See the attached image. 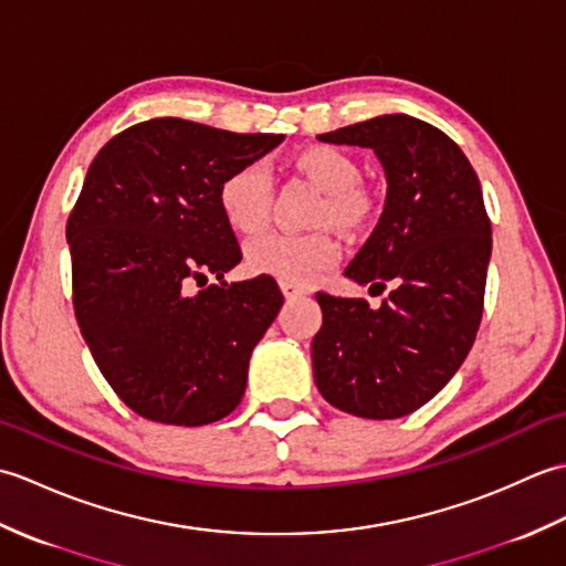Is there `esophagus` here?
Here are the masks:
<instances>
[{"label": "esophagus", "mask_w": 566, "mask_h": 566, "mask_svg": "<svg viewBox=\"0 0 566 566\" xmlns=\"http://www.w3.org/2000/svg\"><path fill=\"white\" fill-rule=\"evenodd\" d=\"M280 290H282V294H284L286 298H294V296H304V294H308L306 286L296 284V282H286V280H282V282H280Z\"/></svg>", "instance_id": "esophagus-1"}]
</instances>
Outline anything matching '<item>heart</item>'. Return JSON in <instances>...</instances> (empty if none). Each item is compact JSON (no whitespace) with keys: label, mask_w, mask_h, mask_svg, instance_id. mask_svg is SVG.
Segmentation results:
<instances>
[{"label":"heart","mask_w":566,"mask_h":566,"mask_svg":"<svg viewBox=\"0 0 566 566\" xmlns=\"http://www.w3.org/2000/svg\"><path fill=\"white\" fill-rule=\"evenodd\" d=\"M296 167L311 182L326 191L318 209V223H333L355 231L369 219L371 197L357 182L359 167L353 155L333 146H314L296 155ZM223 219L240 233H258L270 219L272 177L268 165L252 160L235 167L219 187ZM340 258V245L331 233H264L245 245L250 272L270 274L286 282H314Z\"/></svg>","instance_id":"b5f03b06"}]
</instances>
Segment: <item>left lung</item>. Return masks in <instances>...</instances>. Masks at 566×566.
I'll use <instances>...</instances> for the list:
<instances>
[{
  "mask_svg": "<svg viewBox=\"0 0 566 566\" xmlns=\"http://www.w3.org/2000/svg\"><path fill=\"white\" fill-rule=\"evenodd\" d=\"M371 148L387 175L379 223L345 276L379 292H318L323 326L311 343L323 399L345 413L389 420L428 403L462 367L484 311L491 221L472 165L440 128L406 114L321 134Z\"/></svg>",
  "mask_w": 566,
  "mask_h": 566,
  "instance_id": "8db88e82",
  "label": "left lung"
}]
</instances>
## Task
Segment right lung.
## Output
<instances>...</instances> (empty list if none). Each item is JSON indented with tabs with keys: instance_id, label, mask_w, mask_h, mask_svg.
<instances>
[{
	"instance_id": "right-lung-1",
	"label": "right lung",
	"mask_w": 566,
	"mask_h": 566,
	"mask_svg": "<svg viewBox=\"0 0 566 566\" xmlns=\"http://www.w3.org/2000/svg\"><path fill=\"white\" fill-rule=\"evenodd\" d=\"M282 138L167 116L122 130L92 160L65 231L72 304L94 363L138 416L207 426L243 399L252 347L284 296L270 274L223 282L243 255L219 187Z\"/></svg>"
}]
</instances>
